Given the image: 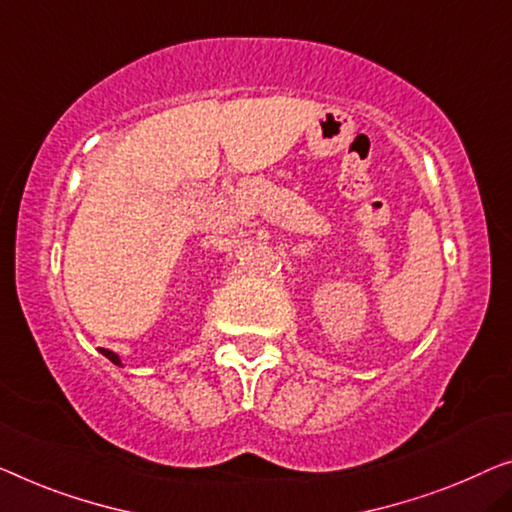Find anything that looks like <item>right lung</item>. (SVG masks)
Returning a JSON list of instances; mask_svg holds the SVG:
<instances>
[{"label":"right lung","mask_w":512,"mask_h":512,"mask_svg":"<svg viewBox=\"0 0 512 512\" xmlns=\"http://www.w3.org/2000/svg\"><path fill=\"white\" fill-rule=\"evenodd\" d=\"M101 354H105V356H108L112 363H117V365L121 363V361H119V356H117V354H114V352H110V349H101Z\"/></svg>","instance_id":"add662e5"}]
</instances>
